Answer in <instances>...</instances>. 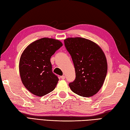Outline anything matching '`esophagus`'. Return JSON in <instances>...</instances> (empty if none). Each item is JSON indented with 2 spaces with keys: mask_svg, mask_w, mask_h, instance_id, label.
Returning a JSON list of instances; mask_svg holds the SVG:
<instances>
[{
  "mask_svg": "<svg viewBox=\"0 0 130 130\" xmlns=\"http://www.w3.org/2000/svg\"><path fill=\"white\" fill-rule=\"evenodd\" d=\"M60 78H61V79H65V77L64 75H62V76H61Z\"/></svg>",
  "mask_w": 130,
  "mask_h": 130,
  "instance_id": "1",
  "label": "esophagus"
}]
</instances>
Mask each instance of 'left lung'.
Here are the masks:
<instances>
[{
	"mask_svg": "<svg viewBox=\"0 0 130 130\" xmlns=\"http://www.w3.org/2000/svg\"><path fill=\"white\" fill-rule=\"evenodd\" d=\"M65 47L72 56L76 77L69 83L73 92L83 97H91L102 87L107 73L106 56L99 45L80 37L64 40Z\"/></svg>",
	"mask_w": 130,
	"mask_h": 130,
	"instance_id": "1",
	"label": "left lung"
}]
</instances>
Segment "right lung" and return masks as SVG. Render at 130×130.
Returning a JSON list of instances; mask_svg holds the SVG:
<instances>
[{
	"label": "right lung",
	"instance_id": "1",
	"mask_svg": "<svg viewBox=\"0 0 130 130\" xmlns=\"http://www.w3.org/2000/svg\"><path fill=\"white\" fill-rule=\"evenodd\" d=\"M62 45L58 40L43 38L23 51L19 62L20 77L25 88L34 95L44 96L55 88L58 78L52 72L50 58Z\"/></svg>",
	"mask_w": 130,
	"mask_h": 130
}]
</instances>
